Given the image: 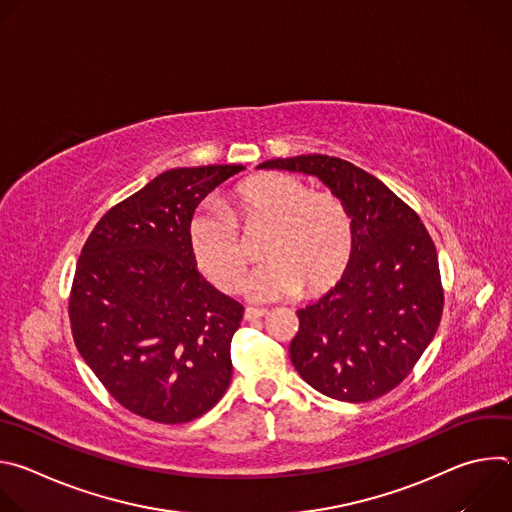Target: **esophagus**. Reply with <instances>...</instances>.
I'll return each mask as SVG.
<instances>
[{
  "instance_id": "obj_1",
  "label": "esophagus",
  "mask_w": 512,
  "mask_h": 512,
  "mask_svg": "<svg viewBox=\"0 0 512 512\" xmlns=\"http://www.w3.org/2000/svg\"><path fill=\"white\" fill-rule=\"evenodd\" d=\"M263 316H267V310H259V308H247L245 310V320L247 322H255V320H259Z\"/></svg>"
}]
</instances>
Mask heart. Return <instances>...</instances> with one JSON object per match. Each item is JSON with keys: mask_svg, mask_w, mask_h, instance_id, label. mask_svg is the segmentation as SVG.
Instances as JSON below:
<instances>
[{"mask_svg": "<svg viewBox=\"0 0 512 512\" xmlns=\"http://www.w3.org/2000/svg\"><path fill=\"white\" fill-rule=\"evenodd\" d=\"M265 229V263L245 281L257 302L287 296L320 298L346 273L354 253V223L344 200L312 190L302 178L269 172L241 182L229 210L208 202L188 221L190 255L200 273L221 291H235L249 261L239 233Z\"/></svg>", "mask_w": 512, "mask_h": 512, "instance_id": "b5f03b06", "label": "heart"}]
</instances>
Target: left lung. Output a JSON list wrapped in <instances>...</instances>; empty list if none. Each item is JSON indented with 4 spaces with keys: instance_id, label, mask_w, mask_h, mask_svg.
Listing matches in <instances>:
<instances>
[{
    "instance_id": "obj_1",
    "label": "left lung",
    "mask_w": 512,
    "mask_h": 512,
    "mask_svg": "<svg viewBox=\"0 0 512 512\" xmlns=\"http://www.w3.org/2000/svg\"><path fill=\"white\" fill-rule=\"evenodd\" d=\"M257 168L320 178L344 200L354 223L344 277L298 310L291 362L308 385L332 399L383 397L411 373L442 320L444 287L427 229L379 178L346 160L308 154Z\"/></svg>"
}]
</instances>
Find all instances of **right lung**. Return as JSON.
Returning <instances> with one entry per match:
<instances>
[{"mask_svg": "<svg viewBox=\"0 0 512 512\" xmlns=\"http://www.w3.org/2000/svg\"><path fill=\"white\" fill-rule=\"evenodd\" d=\"M243 166L174 168L115 204L72 279V338L111 397L158 423L212 409L231 377L245 308L196 269L186 227L200 200Z\"/></svg>", "mask_w": 512, "mask_h": 512, "instance_id": "1", "label": "right lung"}]
</instances>
